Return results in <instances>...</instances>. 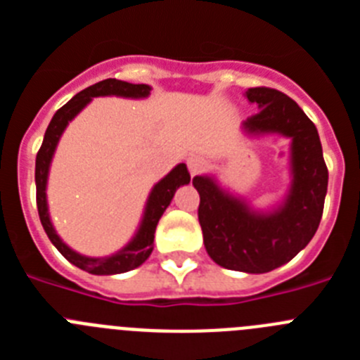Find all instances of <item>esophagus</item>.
Segmentation results:
<instances>
[{"label": "esophagus", "instance_id": "1", "mask_svg": "<svg viewBox=\"0 0 360 360\" xmlns=\"http://www.w3.org/2000/svg\"><path fill=\"white\" fill-rule=\"evenodd\" d=\"M187 167H189V173L195 176V174H200L202 171H205V167H207V160H205L203 157L195 155V157L187 158Z\"/></svg>", "mask_w": 360, "mask_h": 360}]
</instances>
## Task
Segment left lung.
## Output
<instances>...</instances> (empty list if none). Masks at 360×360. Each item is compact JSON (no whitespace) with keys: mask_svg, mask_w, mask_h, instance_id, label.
I'll return each instance as SVG.
<instances>
[{"mask_svg":"<svg viewBox=\"0 0 360 360\" xmlns=\"http://www.w3.org/2000/svg\"><path fill=\"white\" fill-rule=\"evenodd\" d=\"M245 95L259 108L243 122L245 131L279 133L292 141L287 198L272 212H259L229 195L212 176H195L193 186L200 195L198 219L212 262L263 274L290 262L314 238L323 216L328 169L316 126L288 95L265 86L249 88Z\"/></svg>","mask_w":360,"mask_h":360,"instance_id":"1","label":"left lung"}]
</instances>
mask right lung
Wrapping results in <instances>:
<instances>
[{
	"label": "right lung",
	"instance_id": "1",
	"mask_svg": "<svg viewBox=\"0 0 360 360\" xmlns=\"http://www.w3.org/2000/svg\"><path fill=\"white\" fill-rule=\"evenodd\" d=\"M151 88L148 84H131V82L119 81V79H106L97 84L86 88V90L79 91L73 98H70L68 103L63 108L56 111V115L50 120L46 133H44L43 144H41L39 151L36 157V200H37V212H39V219L43 224L46 236L50 238L56 249L73 263L81 270H86L90 274L97 276H110V274H122L128 270L141 266L142 263L149 257L153 252V240H155V231H157L158 219L164 214L167 205L173 200L174 193L180 186H186L191 182V174L187 171L186 164H178L169 174H165L157 186L153 187L149 193L148 203H146L144 216H142L141 227L133 236L124 249L119 252L111 254L106 257H88L82 254L75 252L57 236L56 229H53L52 221H50L49 214V203H46V180H49L50 162H52L53 151L57 148V142L61 139L63 131L68 126L70 120L77 115L79 111L90 103L94 97H103V95H117V97H129V98H144L148 97Z\"/></svg>",
	"mask_w": 360,
	"mask_h": 360
}]
</instances>
